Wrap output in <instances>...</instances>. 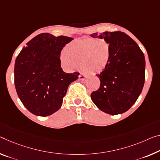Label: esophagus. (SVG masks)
<instances>
[{"mask_svg": "<svg viewBox=\"0 0 160 160\" xmlns=\"http://www.w3.org/2000/svg\"><path fill=\"white\" fill-rule=\"evenodd\" d=\"M78 78H79V79L80 80H84L85 79V78H86V75H85V73H81L80 74H79V76H78Z\"/></svg>", "mask_w": 160, "mask_h": 160, "instance_id": "obj_1", "label": "esophagus"}]
</instances>
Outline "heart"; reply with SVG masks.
<instances>
[{
  "instance_id": "b5f03b06",
  "label": "heart",
  "mask_w": 160,
  "mask_h": 160,
  "mask_svg": "<svg viewBox=\"0 0 160 160\" xmlns=\"http://www.w3.org/2000/svg\"><path fill=\"white\" fill-rule=\"evenodd\" d=\"M112 56V46L109 42L104 39L86 38L68 43L61 60L68 70L81 66L83 72L94 74L108 67Z\"/></svg>"
}]
</instances>
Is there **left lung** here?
<instances>
[{"instance_id":"left-lung-1","label":"left lung","mask_w":160,"mask_h":160,"mask_svg":"<svg viewBox=\"0 0 160 160\" xmlns=\"http://www.w3.org/2000/svg\"><path fill=\"white\" fill-rule=\"evenodd\" d=\"M92 37L111 43L112 56L108 67L97 76L99 89L91 94L94 104L107 114L116 115L129 110L138 99L145 80V59L137 43L124 32L94 33Z\"/></svg>"}]
</instances>
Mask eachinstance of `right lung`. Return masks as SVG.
I'll list each match as a JSON object with an SVG mask.
<instances>
[{
  "instance_id": "obj_1",
  "label": "right lung",
  "mask_w": 160,
  "mask_h": 160,
  "mask_svg": "<svg viewBox=\"0 0 160 160\" xmlns=\"http://www.w3.org/2000/svg\"><path fill=\"white\" fill-rule=\"evenodd\" d=\"M73 40L67 36L41 33L26 43L17 56L14 83L19 99L34 115L46 117L60 109L63 98L79 73H66L61 67V52Z\"/></svg>"
}]
</instances>
